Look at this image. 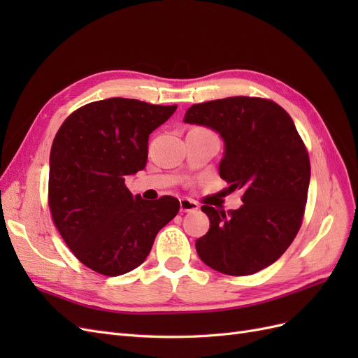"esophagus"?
<instances>
[{
    "label": "esophagus",
    "instance_id": "34e87169",
    "mask_svg": "<svg viewBox=\"0 0 358 358\" xmlns=\"http://www.w3.org/2000/svg\"><path fill=\"white\" fill-rule=\"evenodd\" d=\"M199 209V204L189 200V199H182L180 200V212H196Z\"/></svg>",
    "mask_w": 358,
    "mask_h": 358
}]
</instances>
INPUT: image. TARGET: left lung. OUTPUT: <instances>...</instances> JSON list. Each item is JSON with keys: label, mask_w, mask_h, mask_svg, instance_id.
<instances>
[{"label": "left lung", "mask_w": 358, "mask_h": 358, "mask_svg": "<svg viewBox=\"0 0 358 358\" xmlns=\"http://www.w3.org/2000/svg\"><path fill=\"white\" fill-rule=\"evenodd\" d=\"M183 121L220 133V176L230 191H243L236 210L201 206L210 229L196 242L199 257L231 276L273 264L300 230L310 179L308 150L291 116L272 100L241 95L192 104Z\"/></svg>", "instance_id": "left-lung-1"}]
</instances>
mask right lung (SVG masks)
Wrapping results in <instances>:
<instances>
[{
    "instance_id": "add662e5",
    "label": "right lung",
    "mask_w": 358,
    "mask_h": 358,
    "mask_svg": "<svg viewBox=\"0 0 358 358\" xmlns=\"http://www.w3.org/2000/svg\"><path fill=\"white\" fill-rule=\"evenodd\" d=\"M178 106L107 99L82 106L59 127L49 159L52 221L73 255L94 272L119 276L142 264L179 200L133 196L125 176L143 170L149 134Z\"/></svg>"
}]
</instances>
